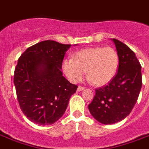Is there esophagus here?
I'll use <instances>...</instances> for the list:
<instances>
[{
	"label": "esophagus",
	"mask_w": 149,
	"mask_h": 149,
	"mask_svg": "<svg viewBox=\"0 0 149 149\" xmlns=\"http://www.w3.org/2000/svg\"><path fill=\"white\" fill-rule=\"evenodd\" d=\"M85 89V87L83 86H78V88H77V91H83V90H84Z\"/></svg>",
	"instance_id": "obj_1"
}]
</instances>
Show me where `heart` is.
I'll list each match as a JSON object with an SVG mask.
<instances>
[{
  "label": "heart",
  "mask_w": 149,
  "mask_h": 149,
  "mask_svg": "<svg viewBox=\"0 0 149 149\" xmlns=\"http://www.w3.org/2000/svg\"><path fill=\"white\" fill-rule=\"evenodd\" d=\"M119 65L118 54L113 47H92L74 53L72 59L63 61V71L72 83L82 80L84 72L94 86L106 85L113 79Z\"/></svg>",
  "instance_id": "1"
}]
</instances>
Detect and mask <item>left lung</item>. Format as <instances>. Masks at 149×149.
<instances>
[{"label":"left lung","instance_id":"obj_1","mask_svg":"<svg viewBox=\"0 0 149 149\" xmlns=\"http://www.w3.org/2000/svg\"><path fill=\"white\" fill-rule=\"evenodd\" d=\"M119 65L115 77L107 85L97 88L88 108L93 118L104 125L125 119L136 104L142 85L141 65L127 45L113 38Z\"/></svg>","mask_w":149,"mask_h":149}]
</instances>
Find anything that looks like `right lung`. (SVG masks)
Wrapping results in <instances>:
<instances>
[{
  "label": "right lung",
  "mask_w": 149,
  "mask_h": 149,
  "mask_svg": "<svg viewBox=\"0 0 149 149\" xmlns=\"http://www.w3.org/2000/svg\"><path fill=\"white\" fill-rule=\"evenodd\" d=\"M71 45L52 40L28 48L15 69L14 84L20 108L37 125H52L65 113L77 85L72 84L61 71L65 52Z\"/></svg>",
  "instance_id": "add662e5"
}]
</instances>
